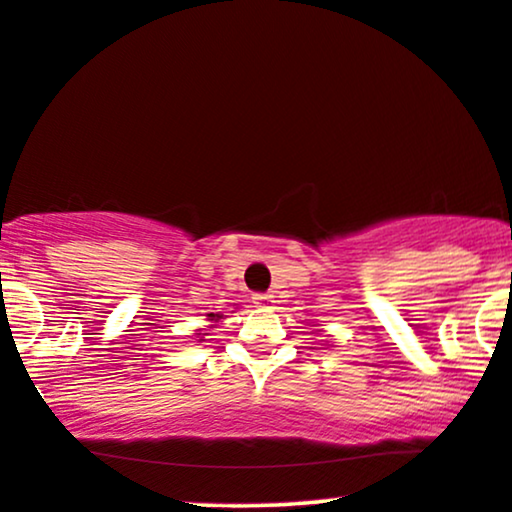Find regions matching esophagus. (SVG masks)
I'll list each match as a JSON object with an SVG mask.
<instances>
[{"label":"esophagus","instance_id":"esophagus-1","mask_svg":"<svg viewBox=\"0 0 512 512\" xmlns=\"http://www.w3.org/2000/svg\"><path fill=\"white\" fill-rule=\"evenodd\" d=\"M252 304H255L257 309H271V306H274V297H271V295H255V297H252Z\"/></svg>","mask_w":512,"mask_h":512}]
</instances>
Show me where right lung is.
I'll return each instance as SVG.
<instances>
[{
    "label": "right lung",
    "instance_id": "obj_1",
    "mask_svg": "<svg viewBox=\"0 0 512 512\" xmlns=\"http://www.w3.org/2000/svg\"><path fill=\"white\" fill-rule=\"evenodd\" d=\"M222 318H224L222 313H206V320H208V325H206V327H201V330H196V332H194V335H196V342H206V337L210 335L208 330H213V327H215L217 323H220Z\"/></svg>",
    "mask_w": 512,
    "mask_h": 512
}]
</instances>
